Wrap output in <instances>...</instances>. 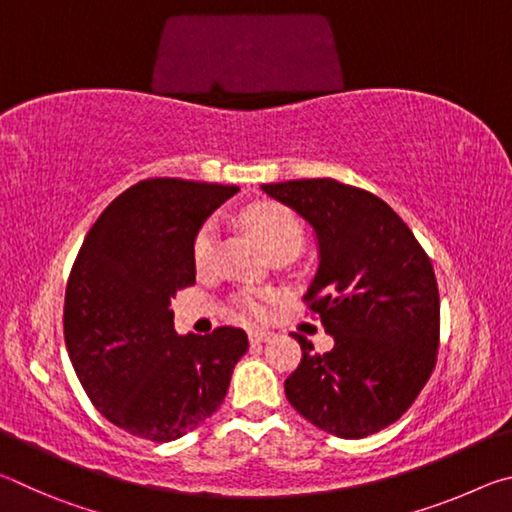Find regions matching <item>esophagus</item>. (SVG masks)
<instances>
[{
    "label": "esophagus",
    "instance_id": "obj_1",
    "mask_svg": "<svg viewBox=\"0 0 512 512\" xmlns=\"http://www.w3.org/2000/svg\"><path fill=\"white\" fill-rule=\"evenodd\" d=\"M273 332H268V329H250V334H248V339H250V343H268L273 339Z\"/></svg>",
    "mask_w": 512,
    "mask_h": 512
}]
</instances>
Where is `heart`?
Segmentation results:
<instances>
[{"label":"heart","mask_w":512,"mask_h":512,"mask_svg":"<svg viewBox=\"0 0 512 512\" xmlns=\"http://www.w3.org/2000/svg\"><path fill=\"white\" fill-rule=\"evenodd\" d=\"M250 230L255 232L262 246L273 255L275 250L282 248H298L302 246L305 232L298 216L289 212L287 207L273 203H257L248 207L244 214ZM216 246H219V228L214 221L201 225V230L194 237V264L198 268H210L216 257ZM275 300L273 291L266 289H244L235 296V307L241 316L246 318H264L268 314V305Z\"/></svg>","instance_id":"b5f03b06"}]
</instances>
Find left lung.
Listing matches in <instances>:
<instances>
[{
    "label": "left lung",
    "mask_w": 512,
    "mask_h": 512,
    "mask_svg": "<svg viewBox=\"0 0 512 512\" xmlns=\"http://www.w3.org/2000/svg\"><path fill=\"white\" fill-rule=\"evenodd\" d=\"M316 232L318 271L305 293L334 348L305 336L284 393L302 418L366 438L409 411L436 368L440 298L431 259L400 216L366 189L332 178L262 185Z\"/></svg>",
    "instance_id": "8db88e82"
}]
</instances>
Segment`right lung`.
<instances>
[{"mask_svg":"<svg viewBox=\"0 0 512 512\" xmlns=\"http://www.w3.org/2000/svg\"><path fill=\"white\" fill-rule=\"evenodd\" d=\"M239 187L149 178L119 194L76 255L65 291V345L103 418L169 443L219 409L248 350L239 327L178 336L171 298L196 282L194 237Z\"/></svg>","mask_w":512,"mask_h":512,"instance_id":"obj_1","label":"right lung"}]
</instances>
